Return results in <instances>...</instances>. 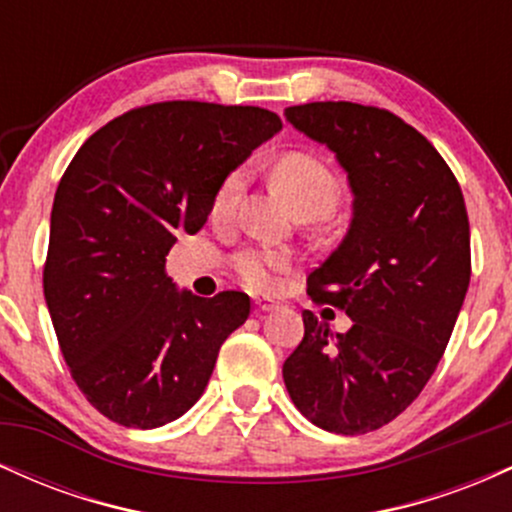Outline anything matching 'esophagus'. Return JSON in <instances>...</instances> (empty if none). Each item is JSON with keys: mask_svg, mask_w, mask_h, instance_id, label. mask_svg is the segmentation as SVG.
I'll return each mask as SVG.
<instances>
[{"mask_svg": "<svg viewBox=\"0 0 512 512\" xmlns=\"http://www.w3.org/2000/svg\"><path fill=\"white\" fill-rule=\"evenodd\" d=\"M279 308V303L269 301V298H255V310L257 313H269V310Z\"/></svg>", "mask_w": 512, "mask_h": 512, "instance_id": "esophagus-1", "label": "esophagus"}]
</instances>
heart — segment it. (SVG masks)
Wrapping results in <instances>:
<instances>
[{
  "instance_id": "b5f03b06",
  "label": "heart",
  "mask_w": 512,
  "mask_h": 512,
  "mask_svg": "<svg viewBox=\"0 0 512 512\" xmlns=\"http://www.w3.org/2000/svg\"><path fill=\"white\" fill-rule=\"evenodd\" d=\"M274 180L298 214H330L342 195V185H339L334 170L317 156L303 154V151H291V154L281 156L274 163ZM243 185V170H233L223 178L214 202H211V216L216 221H228L236 214ZM289 264L291 257L274 248H245L233 257V269H236L238 279L248 289L260 293L274 291Z\"/></svg>"
}]
</instances>
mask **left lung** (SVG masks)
Returning a JSON list of instances; mask_svg holds the SVG:
<instances>
[{
	"mask_svg": "<svg viewBox=\"0 0 512 512\" xmlns=\"http://www.w3.org/2000/svg\"><path fill=\"white\" fill-rule=\"evenodd\" d=\"M284 115L334 151L354 192L349 231L308 276L313 301L351 327L332 334L303 310L284 383L315 426L361 436L421 395L450 342L472 274L467 207L443 156L390 110L325 101Z\"/></svg>",
	"mask_w": 512,
	"mask_h": 512,
	"instance_id": "obj_1",
	"label": "left lung"
}]
</instances>
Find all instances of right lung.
<instances>
[{
    "label": "right lung",
    "mask_w": 512,
    "mask_h": 512,
    "mask_svg": "<svg viewBox=\"0 0 512 512\" xmlns=\"http://www.w3.org/2000/svg\"><path fill=\"white\" fill-rule=\"evenodd\" d=\"M281 129L255 105L168 101L86 139L50 216L43 289L74 383L115 424L158 428L202 397L248 293L175 289L166 255L207 223L216 190Z\"/></svg>",
    "instance_id": "add662e5"
}]
</instances>
